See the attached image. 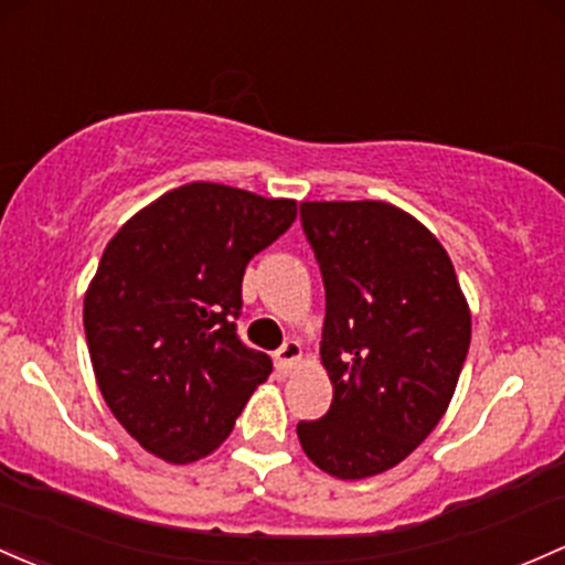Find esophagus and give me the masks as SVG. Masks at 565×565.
<instances>
[{"label":"esophagus","instance_id":"esophagus-1","mask_svg":"<svg viewBox=\"0 0 565 565\" xmlns=\"http://www.w3.org/2000/svg\"><path fill=\"white\" fill-rule=\"evenodd\" d=\"M300 358H302V347H300L298 341H287V343H284V347L276 352L278 373H289V371H292V367L300 362Z\"/></svg>","mask_w":565,"mask_h":565}]
</instances>
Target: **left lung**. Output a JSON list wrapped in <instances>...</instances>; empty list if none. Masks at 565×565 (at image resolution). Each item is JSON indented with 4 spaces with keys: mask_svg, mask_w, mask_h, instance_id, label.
I'll return each instance as SVG.
<instances>
[{
    "mask_svg": "<svg viewBox=\"0 0 565 565\" xmlns=\"http://www.w3.org/2000/svg\"><path fill=\"white\" fill-rule=\"evenodd\" d=\"M324 281L322 365L330 412L298 425L302 452L335 479L406 460L452 401L471 311L449 254L423 222L382 200L300 203Z\"/></svg>",
    "mask_w": 565,
    "mask_h": 565,
    "instance_id": "1",
    "label": "left lung"
}]
</instances>
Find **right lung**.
I'll use <instances>...</instances> for the list:
<instances>
[{
  "mask_svg": "<svg viewBox=\"0 0 565 565\" xmlns=\"http://www.w3.org/2000/svg\"><path fill=\"white\" fill-rule=\"evenodd\" d=\"M295 216V200L194 181L110 237L83 328L99 392L142 449L175 466L211 455L270 376V358L243 347L235 319L248 259Z\"/></svg>",
  "mask_w": 565,
  "mask_h": 565,
  "instance_id": "add662e5",
  "label": "right lung"
}]
</instances>
